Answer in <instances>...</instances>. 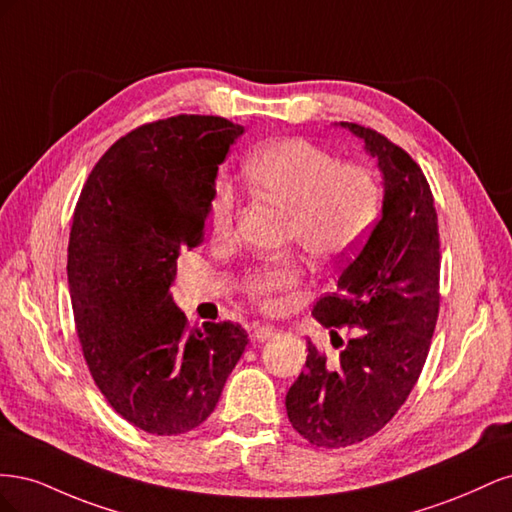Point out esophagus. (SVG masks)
Returning a JSON list of instances; mask_svg holds the SVG:
<instances>
[{"instance_id":"1","label":"esophagus","mask_w":512,"mask_h":512,"mask_svg":"<svg viewBox=\"0 0 512 512\" xmlns=\"http://www.w3.org/2000/svg\"><path fill=\"white\" fill-rule=\"evenodd\" d=\"M275 327L269 322H256L254 324V337L258 339V342H269V339L275 335Z\"/></svg>"}]
</instances>
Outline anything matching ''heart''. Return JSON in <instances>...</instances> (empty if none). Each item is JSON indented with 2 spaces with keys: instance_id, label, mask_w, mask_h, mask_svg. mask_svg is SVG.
<instances>
[{
  "instance_id": "b5f03b06",
  "label": "heart",
  "mask_w": 512,
  "mask_h": 512,
  "mask_svg": "<svg viewBox=\"0 0 512 512\" xmlns=\"http://www.w3.org/2000/svg\"><path fill=\"white\" fill-rule=\"evenodd\" d=\"M243 175L254 192L288 209V241L318 262L331 265L363 243L380 211V183L369 168L337 162L333 153L307 138H277L247 153ZM239 213L235 190L215 183L209 222L218 237H228ZM305 282L297 256L267 262L243 277V290L258 307L277 309Z\"/></svg>"
}]
</instances>
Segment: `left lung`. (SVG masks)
I'll use <instances>...</instances> for the list:
<instances>
[{"mask_svg": "<svg viewBox=\"0 0 512 512\" xmlns=\"http://www.w3.org/2000/svg\"><path fill=\"white\" fill-rule=\"evenodd\" d=\"M339 126L378 158L384 200L335 292L312 309L339 356L327 359L307 339L305 371L286 395L292 427L322 448L363 442L391 421L421 376L440 312L438 213L421 166L376 130ZM337 330L351 333L348 343Z\"/></svg>", "mask_w": 512, "mask_h": 512, "instance_id": "obj_1", "label": "left lung"}]
</instances>
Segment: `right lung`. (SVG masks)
Instances as JSON below:
<instances>
[{"mask_svg": "<svg viewBox=\"0 0 512 512\" xmlns=\"http://www.w3.org/2000/svg\"><path fill=\"white\" fill-rule=\"evenodd\" d=\"M241 134L211 115L145 123L104 153L74 209L68 286L83 356L113 410L156 436L207 421L247 346L241 324L190 327L170 297Z\"/></svg>", "mask_w": 512, "mask_h": 512, "instance_id": "right-lung-1", "label": "right lung"}]
</instances>
